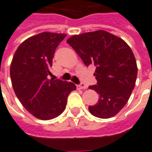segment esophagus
<instances>
[{
    "mask_svg": "<svg viewBox=\"0 0 152 152\" xmlns=\"http://www.w3.org/2000/svg\"><path fill=\"white\" fill-rule=\"evenodd\" d=\"M77 87H78L79 89H82V90L87 89V86L86 85H85L84 83H80V85H78V86H77Z\"/></svg>",
    "mask_w": 152,
    "mask_h": 152,
    "instance_id": "obj_1",
    "label": "esophagus"
}]
</instances>
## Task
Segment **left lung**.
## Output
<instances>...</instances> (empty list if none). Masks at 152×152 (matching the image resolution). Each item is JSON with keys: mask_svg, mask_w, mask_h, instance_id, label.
<instances>
[{"mask_svg": "<svg viewBox=\"0 0 152 152\" xmlns=\"http://www.w3.org/2000/svg\"><path fill=\"white\" fill-rule=\"evenodd\" d=\"M86 66H95L97 84L89 86L99 94L98 103L89 106L94 116L109 118L127 104L134 89L137 66L134 54L123 39L104 30L73 35L66 41Z\"/></svg>", "mask_w": 152, "mask_h": 152, "instance_id": "8db88e82", "label": "left lung"}]
</instances>
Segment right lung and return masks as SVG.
I'll return each instance as SVG.
<instances>
[{"mask_svg": "<svg viewBox=\"0 0 152 152\" xmlns=\"http://www.w3.org/2000/svg\"><path fill=\"white\" fill-rule=\"evenodd\" d=\"M65 34L43 32L24 40L14 54L10 78L22 105L42 120L60 115L66 109L68 94L76 86L72 82L48 79L54 53Z\"/></svg>", "mask_w": 152, "mask_h": 152, "instance_id": "1", "label": "right lung"}]
</instances>
